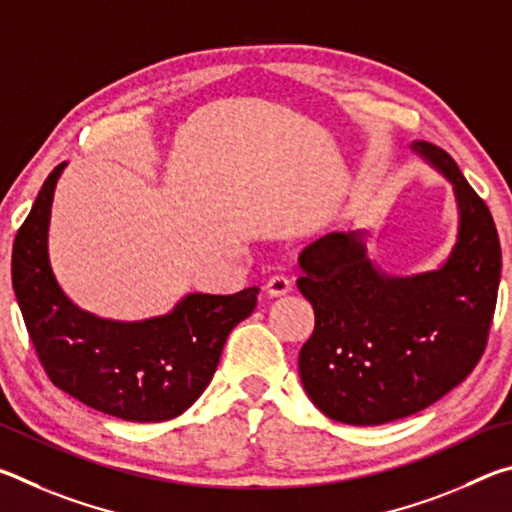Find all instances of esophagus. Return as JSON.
Returning a JSON list of instances; mask_svg holds the SVG:
<instances>
[{"label":"esophagus","mask_w":512,"mask_h":512,"mask_svg":"<svg viewBox=\"0 0 512 512\" xmlns=\"http://www.w3.org/2000/svg\"><path fill=\"white\" fill-rule=\"evenodd\" d=\"M266 293L271 298H280V296H287V293L291 291V280L289 277H284V275H273L271 280L266 282Z\"/></svg>","instance_id":"34e87169"}]
</instances>
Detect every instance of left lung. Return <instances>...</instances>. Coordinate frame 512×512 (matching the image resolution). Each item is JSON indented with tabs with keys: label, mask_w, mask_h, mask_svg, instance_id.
I'll use <instances>...</instances> for the list:
<instances>
[{
	"label": "left lung",
	"mask_w": 512,
	"mask_h": 512,
	"mask_svg": "<svg viewBox=\"0 0 512 512\" xmlns=\"http://www.w3.org/2000/svg\"><path fill=\"white\" fill-rule=\"evenodd\" d=\"M411 149L452 183L458 235L427 273L388 275L366 230L329 232L300 253L298 289L316 325L302 345V386L327 418L372 427L406 418L470 375L488 343L501 277L499 235L479 194L438 146Z\"/></svg>",
	"instance_id": "obj_1"
}]
</instances>
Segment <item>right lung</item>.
I'll use <instances>...</instances> for the list:
<instances>
[{
  "label": "right lung",
  "mask_w": 512,
  "mask_h": 512,
  "mask_svg": "<svg viewBox=\"0 0 512 512\" xmlns=\"http://www.w3.org/2000/svg\"><path fill=\"white\" fill-rule=\"evenodd\" d=\"M65 164L49 173L13 244V291L31 343L54 386L92 409L128 422L176 418L212 381L225 339L253 314L259 289L187 293L169 314L146 320L74 305L49 262L51 203Z\"/></svg>",
  "instance_id": "obj_1"
}]
</instances>
